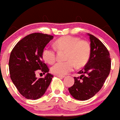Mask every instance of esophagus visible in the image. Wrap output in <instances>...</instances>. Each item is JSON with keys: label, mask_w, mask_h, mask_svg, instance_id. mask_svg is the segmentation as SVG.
Here are the masks:
<instances>
[{"label": "esophagus", "mask_w": 120, "mask_h": 120, "mask_svg": "<svg viewBox=\"0 0 120 120\" xmlns=\"http://www.w3.org/2000/svg\"><path fill=\"white\" fill-rule=\"evenodd\" d=\"M57 77L58 78H65V76H60V75H57Z\"/></svg>", "instance_id": "34e87169"}]
</instances>
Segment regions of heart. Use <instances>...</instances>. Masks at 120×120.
Returning a JSON list of instances; mask_svg holds the SVG:
<instances>
[{
  "label": "heart",
  "instance_id": "b5f03b06",
  "mask_svg": "<svg viewBox=\"0 0 120 120\" xmlns=\"http://www.w3.org/2000/svg\"><path fill=\"white\" fill-rule=\"evenodd\" d=\"M54 47L46 46L42 52V57L47 63H53L56 60V50L67 51V62L56 63L51 68V72L57 75L65 76L75 68L86 65L90 57L91 48L88 42L77 37L67 36L58 38L54 42Z\"/></svg>",
  "mask_w": 120,
  "mask_h": 120
}]
</instances>
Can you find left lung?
Returning <instances> with one entry per match:
<instances>
[{"mask_svg": "<svg viewBox=\"0 0 120 120\" xmlns=\"http://www.w3.org/2000/svg\"><path fill=\"white\" fill-rule=\"evenodd\" d=\"M91 53L88 62L74 77L75 83L68 88L70 94L77 100L86 101L97 94L104 85L111 69V58L109 50L97 38L88 34Z\"/></svg>", "mask_w": 120, "mask_h": 120, "instance_id": "1", "label": "left lung"}]
</instances>
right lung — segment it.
<instances>
[{"label":"right lung","mask_w":120,"mask_h":120,"mask_svg":"<svg viewBox=\"0 0 120 120\" xmlns=\"http://www.w3.org/2000/svg\"><path fill=\"white\" fill-rule=\"evenodd\" d=\"M53 36L35 33L20 40L10 55L9 71L12 82L19 92L28 99L36 100L44 94L53 75L49 73L48 67L42 61V52ZM38 71L47 73L38 79Z\"/></svg>","instance_id":"add662e5"}]
</instances>
